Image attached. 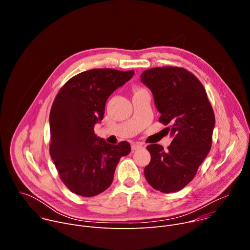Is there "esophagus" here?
<instances>
[{
	"label": "esophagus",
	"instance_id": "34e87169",
	"mask_svg": "<svg viewBox=\"0 0 250 250\" xmlns=\"http://www.w3.org/2000/svg\"><path fill=\"white\" fill-rule=\"evenodd\" d=\"M142 147H144V146L140 145V144H133V145L131 146V149H132V151L137 150V149H140V148H142Z\"/></svg>",
	"mask_w": 250,
	"mask_h": 250
}]
</instances>
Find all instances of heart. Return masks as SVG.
Returning a JSON list of instances; mask_svg holds the SVG:
<instances>
[{
	"label": "heart",
	"instance_id": "1",
	"mask_svg": "<svg viewBox=\"0 0 250 250\" xmlns=\"http://www.w3.org/2000/svg\"><path fill=\"white\" fill-rule=\"evenodd\" d=\"M141 91H144V90H141V89H138V88H136V89H134V94H136V93H139V92H141Z\"/></svg>",
	"mask_w": 250,
	"mask_h": 250
}]
</instances>
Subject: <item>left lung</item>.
Segmentation results:
<instances>
[{"label":"left lung","mask_w":250,"mask_h":250,"mask_svg":"<svg viewBox=\"0 0 250 250\" xmlns=\"http://www.w3.org/2000/svg\"><path fill=\"white\" fill-rule=\"evenodd\" d=\"M141 82L150 89L159 122L170 125L171 145L147 146L145 168L148 184L162 193L182 190L195 177L210 146L215 115L202 83L184 68L156 67L145 71Z\"/></svg>","instance_id":"left-lung-1"}]
</instances>
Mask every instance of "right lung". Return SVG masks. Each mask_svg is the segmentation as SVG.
Listing matches in <instances>:
<instances>
[{"mask_svg": "<svg viewBox=\"0 0 250 250\" xmlns=\"http://www.w3.org/2000/svg\"><path fill=\"white\" fill-rule=\"evenodd\" d=\"M134 75V71L92 69L71 78L57 94L49 115L50 155L66 187L83 197L108 189L127 141L111 146L94 132L106 100Z\"/></svg>", "mask_w": 250, "mask_h": 250, "instance_id": "add662e5", "label": "right lung"}]
</instances>
